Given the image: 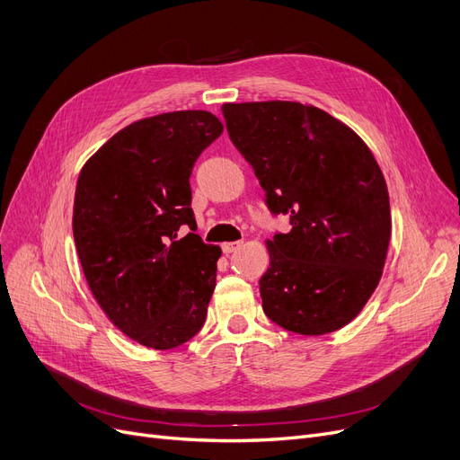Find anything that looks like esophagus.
<instances>
[{"instance_id": "34e87169", "label": "esophagus", "mask_w": 460, "mask_h": 460, "mask_svg": "<svg viewBox=\"0 0 460 460\" xmlns=\"http://www.w3.org/2000/svg\"><path fill=\"white\" fill-rule=\"evenodd\" d=\"M240 246H243V243H224V244H222V250H224L226 255H229V253L236 252Z\"/></svg>"}]
</instances>
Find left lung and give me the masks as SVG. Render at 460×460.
<instances>
[{
    "label": "left lung",
    "mask_w": 460,
    "mask_h": 460,
    "mask_svg": "<svg viewBox=\"0 0 460 460\" xmlns=\"http://www.w3.org/2000/svg\"><path fill=\"white\" fill-rule=\"evenodd\" d=\"M222 113L269 210L291 224L267 243L264 315L300 335L343 328L376 288L392 234L373 153L341 120L300 102L224 104Z\"/></svg>",
    "instance_id": "8db88e82"
}]
</instances>
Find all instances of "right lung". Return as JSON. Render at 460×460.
<instances>
[{
	"label": "right lung",
	"mask_w": 460,
	"mask_h": 460,
	"mask_svg": "<svg viewBox=\"0 0 460 460\" xmlns=\"http://www.w3.org/2000/svg\"><path fill=\"white\" fill-rule=\"evenodd\" d=\"M222 132L199 110L141 119L78 177L72 231L85 279L110 321L145 347H181L205 324L222 250L193 233L190 177Z\"/></svg>",
	"instance_id": "obj_1"
}]
</instances>
